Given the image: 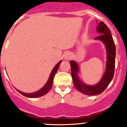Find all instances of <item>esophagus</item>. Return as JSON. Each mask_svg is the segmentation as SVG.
Segmentation results:
<instances>
[{
    "mask_svg": "<svg viewBox=\"0 0 127 127\" xmlns=\"http://www.w3.org/2000/svg\"><path fill=\"white\" fill-rule=\"evenodd\" d=\"M72 58V55L69 52H67V53H64V58L66 60H69Z\"/></svg>",
    "mask_w": 127,
    "mask_h": 127,
    "instance_id": "esophagus-1",
    "label": "esophagus"
}]
</instances>
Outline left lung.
<instances>
[{
  "instance_id": "8db88e82",
  "label": "left lung",
  "mask_w": 127,
  "mask_h": 127,
  "mask_svg": "<svg viewBox=\"0 0 127 127\" xmlns=\"http://www.w3.org/2000/svg\"><path fill=\"white\" fill-rule=\"evenodd\" d=\"M96 31L100 35L95 38V40L101 41L104 44L107 53L106 67L100 81L93 85H89L81 81L78 74L79 67L75 61H70L71 74L74 86L80 92L87 95H96L104 92L112 80L114 74L115 59H116V46L110 29L103 22H98Z\"/></svg>"
}]
</instances>
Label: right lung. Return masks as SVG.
I'll use <instances>...</instances> for the list:
<instances>
[{
  "mask_svg": "<svg viewBox=\"0 0 127 127\" xmlns=\"http://www.w3.org/2000/svg\"><path fill=\"white\" fill-rule=\"evenodd\" d=\"M62 62V61H60V62L56 64V66L53 67V69H52V72L50 73V75L49 78H48V80H47V83L45 84V85L42 88L39 90L38 91L35 92H33V93H24V92H22L21 91H20L19 90L16 89L18 92L20 93H21V95L24 96L26 97H28V98H38V97L42 96H43L44 95L47 94L48 92H49L50 90L51 89L52 87V84H53V78H54L55 75L56 73V72L58 71V69L60 67V65L61 64V63Z\"/></svg>",
  "mask_w": 127,
  "mask_h": 127,
  "instance_id": "1",
  "label": "right lung"
}]
</instances>
